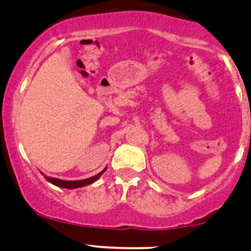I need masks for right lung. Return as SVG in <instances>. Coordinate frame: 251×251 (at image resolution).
<instances>
[{
  "label": "right lung",
  "mask_w": 251,
  "mask_h": 251,
  "mask_svg": "<svg viewBox=\"0 0 251 251\" xmlns=\"http://www.w3.org/2000/svg\"><path fill=\"white\" fill-rule=\"evenodd\" d=\"M106 171V168H104L100 173H98L95 176L89 177V179H84V180H77V181H65V180H60L57 179V177H51V176H47L45 175V179L49 181L50 183L55 185L57 187H60V188H68V189H75V188H79V187H84L87 185H91V183L95 182L101 176V174Z\"/></svg>",
  "instance_id": "obj_1"
}]
</instances>
